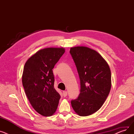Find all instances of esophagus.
Instances as JSON below:
<instances>
[{"label":"esophagus","instance_id":"34e87169","mask_svg":"<svg viewBox=\"0 0 134 134\" xmlns=\"http://www.w3.org/2000/svg\"><path fill=\"white\" fill-rule=\"evenodd\" d=\"M63 97H66L67 96V91H63Z\"/></svg>","mask_w":134,"mask_h":134}]
</instances>
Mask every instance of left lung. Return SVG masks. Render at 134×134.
Wrapping results in <instances>:
<instances>
[{"label": "left lung", "instance_id": "left-lung-1", "mask_svg": "<svg viewBox=\"0 0 134 134\" xmlns=\"http://www.w3.org/2000/svg\"><path fill=\"white\" fill-rule=\"evenodd\" d=\"M69 53L80 81V93L71 100L72 107L79 116H89L102 107L110 93V69L99 53L88 47L71 48Z\"/></svg>", "mask_w": 134, "mask_h": 134}]
</instances>
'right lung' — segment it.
Returning a JSON list of instances; mask_svg holds the SVG:
<instances>
[{"mask_svg": "<svg viewBox=\"0 0 134 134\" xmlns=\"http://www.w3.org/2000/svg\"><path fill=\"white\" fill-rule=\"evenodd\" d=\"M65 51L62 48H47L38 51L27 60L22 83L33 108L43 116L53 115L57 109L60 94L54 88L53 69Z\"/></svg>", "mask_w": 134, "mask_h": 134, "instance_id": "right-lung-1", "label": "right lung"}]
</instances>
